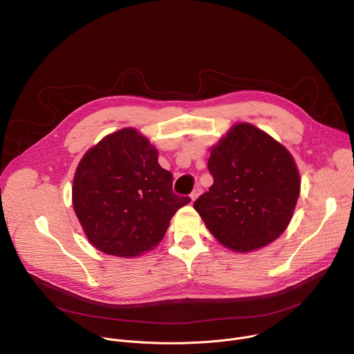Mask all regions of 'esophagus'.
<instances>
[{
    "label": "esophagus",
    "mask_w": 354,
    "mask_h": 354,
    "mask_svg": "<svg viewBox=\"0 0 354 354\" xmlns=\"http://www.w3.org/2000/svg\"><path fill=\"white\" fill-rule=\"evenodd\" d=\"M200 192H201V189H200V187H196V189L190 193V198H192V201H194V200L197 198V196L200 194Z\"/></svg>",
    "instance_id": "esophagus-1"
}]
</instances>
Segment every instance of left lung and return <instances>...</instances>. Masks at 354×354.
Wrapping results in <instances>:
<instances>
[{"label":"left lung","mask_w":354,"mask_h":354,"mask_svg":"<svg viewBox=\"0 0 354 354\" xmlns=\"http://www.w3.org/2000/svg\"><path fill=\"white\" fill-rule=\"evenodd\" d=\"M207 168L214 183L193 207L224 246L249 252L283 234L299 196V175L281 144L239 123L212 148Z\"/></svg>","instance_id":"8db88e82"}]
</instances>
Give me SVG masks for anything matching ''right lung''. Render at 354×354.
<instances>
[{
  "instance_id": "1",
  "label": "right lung",
  "mask_w": 354,
  "mask_h": 354,
  "mask_svg": "<svg viewBox=\"0 0 354 354\" xmlns=\"http://www.w3.org/2000/svg\"><path fill=\"white\" fill-rule=\"evenodd\" d=\"M172 180L158 151L134 129L100 140L82 157L73 183L74 212L89 242L115 257L153 249L190 201L174 193Z\"/></svg>"
}]
</instances>
